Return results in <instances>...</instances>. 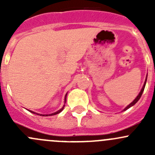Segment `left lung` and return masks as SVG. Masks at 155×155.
<instances>
[{"mask_svg": "<svg viewBox=\"0 0 155 155\" xmlns=\"http://www.w3.org/2000/svg\"><path fill=\"white\" fill-rule=\"evenodd\" d=\"M146 80H147V77H146V79H145V83H144V85H143V88H142V90H141V91L140 92V94H139V95L137 97H136V99L134 100V101H133L132 103H131L130 104H129V105L127 106V107L125 109H124V111H125V110H127V109H129L130 107H133V106L134 105V104H136V103L137 102V101H139V100L140 99V97H141V96H142V94H143V91H144V89H145V83H146Z\"/></svg>", "mask_w": 155, "mask_h": 155, "instance_id": "1", "label": "left lung"}]
</instances>
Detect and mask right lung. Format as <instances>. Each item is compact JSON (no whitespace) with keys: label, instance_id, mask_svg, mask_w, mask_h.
<instances>
[{"label":"right lung","instance_id":"add662e5","mask_svg":"<svg viewBox=\"0 0 155 155\" xmlns=\"http://www.w3.org/2000/svg\"><path fill=\"white\" fill-rule=\"evenodd\" d=\"M66 97H67V94H66V96H65V100H64V101L65 102H66ZM64 106L65 105H64V107L61 108V109H60V110H58V112H54V113H52V114H50V115H57V114H58V113H60L61 112L62 110H63L64 109ZM30 111V110H29ZM30 112H32V113H34V114H37L36 113V112H32V111H30ZM37 115H43V116H48V115H42V114H37Z\"/></svg>","mask_w":155,"mask_h":155}]
</instances>
